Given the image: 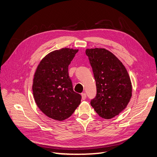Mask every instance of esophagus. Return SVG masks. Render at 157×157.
Masks as SVG:
<instances>
[{
  "label": "esophagus",
  "mask_w": 157,
  "mask_h": 157,
  "mask_svg": "<svg viewBox=\"0 0 157 157\" xmlns=\"http://www.w3.org/2000/svg\"><path fill=\"white\" fill-rule=\"evenodd\" d=\"M81 96H82V100H85L86 98V93H82L81 94Z\"/></svg>",
  "instance_id": "esophagus-1"
}]
</instances>
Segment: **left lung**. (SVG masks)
Wrapping results in <instances>:
<instances>
[{"mask_svg":"<svg viewBox=\"0 0 157 157\" xmlns=\"http://www.w3.org/2000/svg\"><path fill=\"white\" fill-rule=\"evenodd\" d=\"M86 54L97 86V95L91 105L100 117L111 119L126 109L132 96L129 74L122 62L107 49H86Z\"/></svg>","mask_w":157,"mask_h":157,"instance_id":"8db88e82","label":"left lung"}]
</instances>
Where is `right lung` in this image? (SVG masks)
I'll list each match as a JSON object with an SVG mask.
<instances>
[{
	"instance_id": "right-lung-1",
	"label": "right lung",
	"mask_w": 157,
	"mask_h": 157,
	"mask_svg": "<svg viewBox=\"0 0 157 157\" xmlns=\"http://www.w3.org/2000/svg\"><path fill=\"white\" fill-rule=\"evenodd\" d=\"M78 52L67 48L55 50L42 59L35 71V101L43 113L53 120H66L80 103L81 95L73 91L68 74V66Z\"/></svg>"
}]
</instances>
